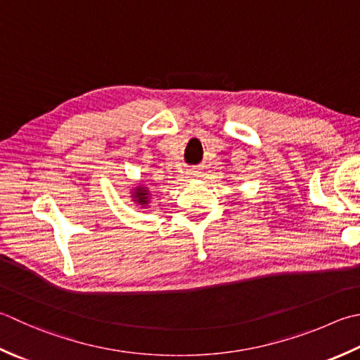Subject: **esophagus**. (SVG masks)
<instances>
[{
    "mask_svg": "<svg viewBox=\"0 0 360 360\" xmlns=\"http://www.w3.org/2000/svg\"><path fill=\"white\" fill-rule=\"evenodd\" d=\"M200 174H201L200 168H188V172H187V176H188L190 179H195V178H198Z\"/></svg>",
    "mask_w": 360,
    "mask_h": 360,
    "instance_id": "obj_1",
    "label": "esophagus"
}]
</instances>
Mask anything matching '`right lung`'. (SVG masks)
<instances>
[{"instance_id":"add662e5","label":"right lung","mask_w":360,"mask_h":360,"mask_svg":"<svg viewBox=\"0 0 360 360\" xmlns=\"http://www.w3.org/2000/svg\"><path fill=\"white\" fill-rule=\"evenodd\" d=\"M134 201H137L139 204H142V206H145V204H148V201H150V192H148L146 187H142L139 186L134 188Z\"/></svg>"}]
</instances>
